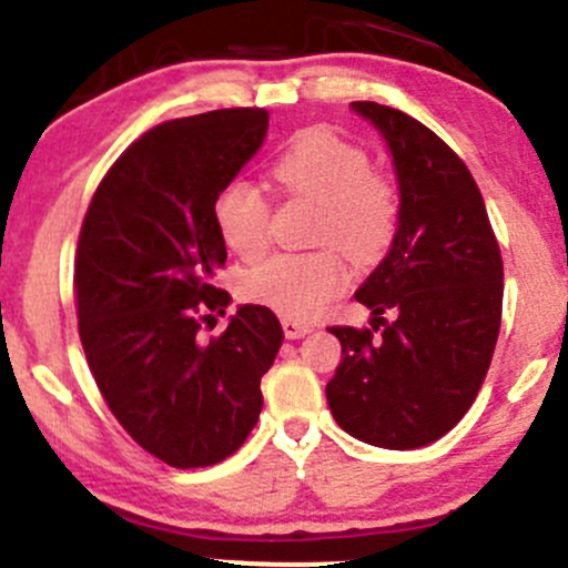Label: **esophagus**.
Wrapping results in <instances>:
<instances>
[{"mask_svg":"<svg viewBox=\"0 0 568 568\" xmlns=\"http://www.w3.org/2000/svg\"><path fill=\"white\" fill-rule=\"evenodd\" d=\"M280 324H283V332H285V337H288V339H300L310 329H313V326L304 324V321H296V318H283Z\"/></svg>","mask_w":568,"mask_h":568,"instance_id":"34e87169","label":"esophagus"}]
</instances>
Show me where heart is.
Listing matches in <instances>:
<instances>
[{
  "label": "heart",
  "instance_id": "1",
  "mask_svg": "<svg viewBox=\"0 0 568 568\" xmlns=\"http://www.w3.org/2000/svg\"><path fill=\"white\" fill-rule=\"evenodd\" d=\"M272 176L288 193L321 204L315 242L337 244L359 261L384 253L399 223L397 187L373 171L369 154L329 130L296 135L274 160ZM217 234L239 258H258L268 244V204L255 184L234 179L212 206ZM348 285L337 250L280 253L250 268L242 294L285 318L310 321L324 313Z\"/></svg>",
  "mask_w": 568,
  "mask_h": 568
}]
</instances>
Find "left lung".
<instances>
[{"label": "left lung", "instance_id": "8db88e82", "mask_svg": "<svg viewBox=\"0 0 568 568\" xmlns=\"http://www.w3.org/2000/svg\"><path fill=\"white\" fill-rule=\"evenodd\" d=\"M351 109L389 146L399 223L356 291L373 329H329L343 359L326 399L334 422L364 444L419 449L449 433L481 389L500 329L504 261L474 176L433 130L369 100ZM384 312L395 313L392 325Z\"/></svg>", "mask_w": 568, "mask_h": 568}]
</instances>
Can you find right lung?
<instances>
[{
  "label": "right lung",
  "mask_w": 568,
  "mask_h": 568,
  "mask_svg": "<svg viewBox=\"0 0 568 568\" xmlns=\"http://www.w3.org/2000/svg\"><path fill=\"white\" fill-rule=\"evenodd\" d=\"M266 128L264 109L158 124L111 165L81 225L75 302L89 369L130 438L174 468L214 465L244 444L283 345L264 304H242L220 337L199 339L231 302L214 288L225 264L214 199Z\"/></svg>",
  "instance_id": "1"
}]
</instances>
